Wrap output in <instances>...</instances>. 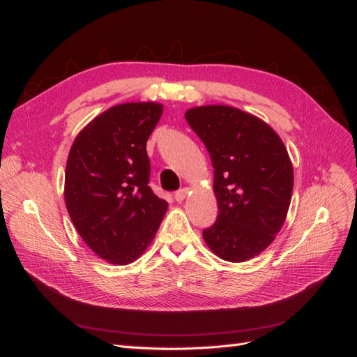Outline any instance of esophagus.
Returning a JSON list of instances; mask_svg holds the SVG:
<instances>
[{
  "label": "esophagus",
  "instance_id": "obj_1",
  "mask_svg": "<svg viewBox=\"0 0 357 357\" xmlns=\"http://www.w3.org/2000/svg\"><path fill=\"white\" fill-rule=\"evenodd\" d=\"M186 197H188V189H186V188L174 193V199H176L177 202H183V201H185Z\"/></svg>",
  "mask_w": 357,
  "mask_h": 357
}]
</instances>
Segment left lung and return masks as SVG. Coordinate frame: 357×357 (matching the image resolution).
Returning a JSON list of instances; mask_svg holds the SVG:
<instances>
[{"instance_id":"left-lung-1","label":"left lung","mask_w":357,"mask_h":357,"mask_svg":"<svg viewBox=\"0 0 357 357\" xmlns=\"http://www.w3.org/2000/svg\"><path fill=\"white\" fill-rule=\"evenodd\" d=\"M185 116L214 168L219 213L202 231L204 241L225 261H248L286 220L294 190L287 150L271 126L234 107H195Z\"/></svg>"}]
</instances>
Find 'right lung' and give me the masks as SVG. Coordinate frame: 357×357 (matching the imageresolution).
Here are the masks:
<instances>
[{"label":"right lung","mask_w":357,"mask_h":357,"mask_svg":"<svg viewBox=\"0 0 357 357\" xmlns=\"http://www.w3.org/2000/svg\"><path fill=\"white\" fill-rule=\"evenodd\" d=\"M162 105H114L74 139L66 169V204L82 240L114 265L134 262L167 211L150 180L147 139Z\"/></svg>","instance_id":"right-lung-1"}]
</instances>
